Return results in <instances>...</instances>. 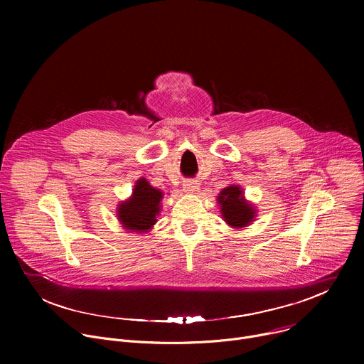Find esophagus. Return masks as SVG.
<instances>
[{"instance_id": "esophagus-1", "label": "esophagus", "mask_w": 364, "mask_h": 364, "mask_svg": "<svg viewBox=\"0 0 364 364\" xmlns=\"http://www.w3.org/2000/svg\"><path fill=\"white\" fill-rule=\"evenodd\" d=\"M183 188L186 193H196V191H198V183L193 181V180H187V181H184Z\"/></svg>"}]
</instances>
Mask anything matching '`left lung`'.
<instances>
[{
    "label": "left lung",
    "instance_id": "1",
    "mask_svg": "<svg viewBox=\"0 0 364 364\" xmlns=\"http://www.w3.org/2000/svg\"><path fill=\"white\" fill-rule=\"evenodd\" d=\"M219 203L223 219L233 228H245L255 218L253 207L245 201L240 187L237 186L223 188L219 196Z\"/></svg>",
    "mask_w": 364,
    "mask_h": 364
}]
</instances>
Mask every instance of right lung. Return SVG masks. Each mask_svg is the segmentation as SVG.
Returning a JSON list of instances; mask_svg holds the SVG:
<instances>
[{"label":"right lung","instance_id":"1","mask_svg":"<svg viewBox=\"0 0 364 364\" xmlns=\"http://www.w3.org/2000/svg\"><path fill=\"white\" fill-rule=\"evenodd\" d=\"M161 198L163 193L160 190L151 187L145 178H141L135 184L132 197L119 205L118 218L129 230H148L157 222L155 216L160 212Z\"/></svg>","mask_w":364,"mask_h":364}]
</instances>
